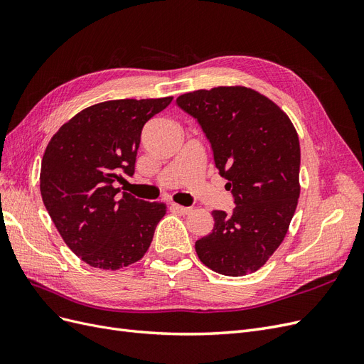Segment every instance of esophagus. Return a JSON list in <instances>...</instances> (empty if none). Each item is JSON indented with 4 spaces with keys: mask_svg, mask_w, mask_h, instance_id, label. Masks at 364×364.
<instances>
[{
    "mask_svg": "<svg viewBox=\"0 0 364 364\" xmlns=\"http://www.w3.org/2000/svg\"><path fill=\"white\" fill-rule=\"evenodd\" d=\"M170 208L173 209L174 213H179V214H188L191 211L190 206H182V205H178V203H171Z\"/></svg>",
    "mask_w": 364,
    "mask_h": 364,
    "instance_id": "34e87169",
    "label": "esophagus"
}]
</instances>
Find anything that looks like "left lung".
Returning <instances> with one entry per match:
<instances>
[{
    "label": "left lung",
    "instance_id": "8db88e82",
    "mask_svg": "<svg viewBox=\"0 0 364 364\" xmlns=\"http://www.w3.org/2000/svg\"><path fill=\"white\" fill-rule=\"evenodd\" d=\"M176 103L199 123L235 203L230 213H211L214 228L196 241L197 255L226 277L255 272L282 243L299 199L301 147L291 121L243 86L199 90Z\"/></svg>",
    "mask_w": 364,
    "mask_h": 364
}]
</instances>
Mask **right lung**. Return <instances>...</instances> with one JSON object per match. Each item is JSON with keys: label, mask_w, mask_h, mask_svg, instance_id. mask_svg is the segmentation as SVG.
Masks as SVG:
<instances>
[{"label": "right lung", "mask_w": 364, "mask_h": 364, "mask_svg": "<svg viewBox=\"0 0 364 364\" xmlns=\"http://www.w3.org/2000/svg\"><path fill=\"white\" fill-rule=\"evenodd\" d=\"M173 97L103 102L54 134L41 165L43 205L67 246L86 264L118 270L144 257L165 205L121 193L134 176L141 132Z\"/></svg>", "instance_id": "obj_1"}]
</instances>
